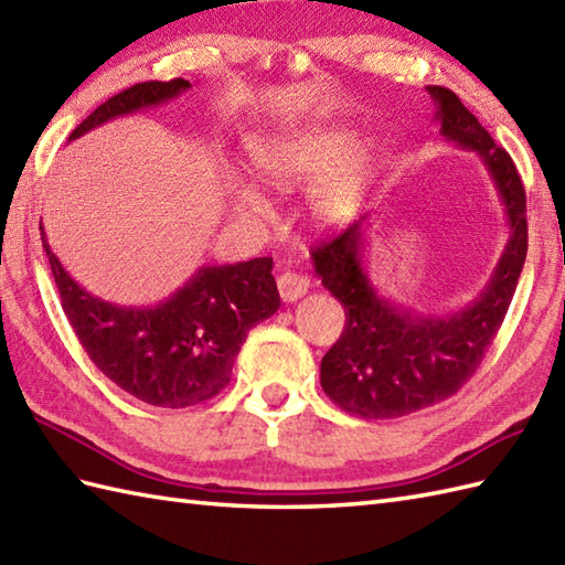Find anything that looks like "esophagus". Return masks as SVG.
<instances>
[{
    "mask_svg": "<svg viewBox=\"0 0 565 565\" xmlns=\"http://www.w3.org/2000/svg\"><path fill=\"white\" fill-rule=\"evenodd\" d=\"M276 286H279V294L284 301H298V298L306 296L310 281L301 274H294V271H284L279 279H276Z\"/></svg>",
    "mask_w": 565,
    "mask_h": 565,
    "instance_id": "obj_1",
    "label": "esophagus"
}]
</instances>
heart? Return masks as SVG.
Masks as SVG:
<instances>
[{
	"label": "heart",
	"instance_id": "obj_1",
	"mask_svg": "<svg viewBox=\"0 0 565 565\" xmlns=\"http://www.w3.org/2000/svg\"><path fill=\"white\" fill-rule=\"evenodd\" d=\"M356 136L347 128H318L296 136H252L245 142L252 172L262 184L294 189L316 184L310 194V213L320 225H342L354 215L366 177V160L352 158ZM345 164L342 166L341 162ZM233 209L247 221L267 215L269 206L255 186H233Z\"/></svg>",
	"mask_w": 565,
	"mask_h": 565
}]
</instances>
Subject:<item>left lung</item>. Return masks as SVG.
<instances>
[{
	"label": "left lung",
	"mask_w": 565,
	"mask_h": 565,
	"mask_svg": "<svg viewBox=\"0 0 565 565\" xmlns=\"http://www.w3.org/2000/svg\"><path fill=\"white\" fill-rule=\"evenodd\" d=\"M427 92L437 104L439 136L483 160L510 237L481 296L449 316H419L376 291L364 269L366 215L310 252L322 286L347 316L340 340L320 362L322 391L366 419L411 415L459 391L493 344L526 259V196L518 167L451 89Z\"/></svg>",
	"instance_id": "left-lung-1"
}]
</instances>
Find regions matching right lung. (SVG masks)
Wrapping results in <instances>:
<instances>
[{
	"label": "right lung",
	"instance_id": "add662e5",
	"mask_svg": "<svg viewBox=\"0 0 565 565\" xmlns=\"http://www.w3.org/2000/svg\"><path fill=\"white\" fill-rule=\"evenodd\" d=\"M191 89L189 79L140 82L114 94L72 130H89L160 106ZM41 237L65 316L84 352L106 379L158 407H189L218 395L233 374L247 332L279 310L271 257L199 267L170 298L154 306H116L84 291Z\"/></svg>",
	"mask_w": 565,
	"mask_h": 565
}]
</instances>
